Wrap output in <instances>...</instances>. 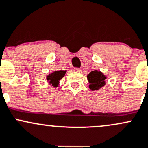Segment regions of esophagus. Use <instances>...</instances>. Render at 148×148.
<instances>
[{"label": "esophagus", "mask_w": 148, "mask_h": 148, "mask_svg": "<svg viewBox=\"0 0 148 148\" xmlns=\"http://www.w3.org/2000/svg\"><path fill=\"white\" fill-rule=\"evenodd\" d=\"M74 71H75V72H81L82 70H81V69H79V68H75Z\"/></svg>", "instance_id": "esophagus-1"}]
</instances>
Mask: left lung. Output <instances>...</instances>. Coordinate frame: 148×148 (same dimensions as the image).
I'll use <instances>...</instances> for the list:
<instances>
[{
	"label": "left lung",
	"instance_id": "obj_1",
	"mask_svg": "<svg viewBox=\"0 0 148 148\" xmlns=\"http://www.w3.org/2000/svg\"><path fill=\"white\" fill-rule=\"evenodd\" d=\"M87 79L89 82V88L94 91L99 89L105 85L106 77L101 71L95 70L89 73L87 75Z\"/></svg>",
	"mask_w": 148,
	"mask_h": 148
}]
</instances>
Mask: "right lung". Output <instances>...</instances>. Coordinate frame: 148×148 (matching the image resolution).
I'll return each mask as SVG.
<instances>
[{"label":"right lung","mask_w":148,"mask_h":148,"mask_svg":"<svg viewBox=\"0 0 148 148\" xmlns=\"http://www.w3.org/2000/svg\"><path fill=\"white\" fill-rule=\"evenodd\" d=\"M66 71H54L52 73L49 74L47 77V80L54 87H56L59 84V81L65 75Z\"/></svg>","instance_id":"obj_1"}]
</instances>
